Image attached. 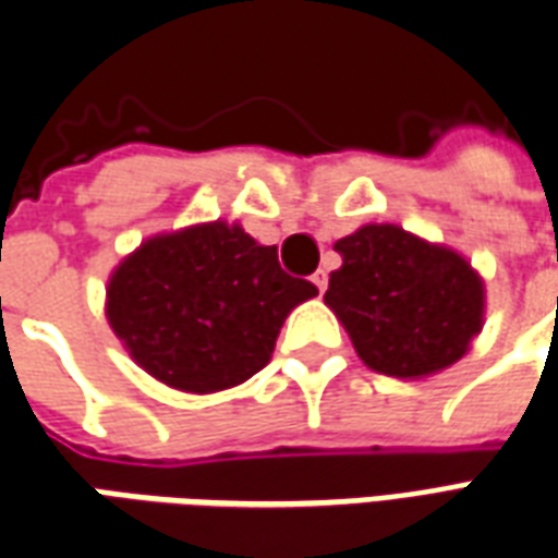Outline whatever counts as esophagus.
<instances>
[{"label": "esophagus", "mask_w": 558, "mask_h": 558, "mask_svg": "<svg viewBox=\"0 0 558 558\" xmlns=\"http://www.w3.org/2000/svg\"><path fill=\"white\" fill-rule=\"evenodd\" d=\"M311 280L316 283V290H319V292L328 290V271H325V268H319V271H316Z\"/></svg>", "instance_id": "34e87169"}]
</instances>
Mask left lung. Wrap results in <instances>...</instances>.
Wrapping results in <instances>:
<instances>
[{
  "mask_svg": "<svg viewBox=\"0 0 558 558\" xmlns=\"http://www.w3.org/2000/svg\"><path fill=\"white\" fill-rule=\"evenodd\" d=\"M325 304L369 369L426 378L461 361L482 331L485 283L452 247L396 225H363L337 242Z\"/></svg>",
  "mask_w": 558,
  "mask_h": 558,
  "instance_id": "obj_1",
  "label": "left lung"
}]
</instances>
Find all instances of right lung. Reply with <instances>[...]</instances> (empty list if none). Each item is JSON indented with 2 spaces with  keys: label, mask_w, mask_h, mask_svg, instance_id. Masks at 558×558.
<instances>
[{
  "label": "right lung",
  "mask_w": 558,
  "mask_h": 558,
  "mask_svg": "<svg viewBox=\"0 0 558 558\" xmlns=\"http://www.w3.org/2000/svg\"><path fill=\"white\" fill-rule=\"evenodd\" d=\"M278 247L209 221L142 242L111 271L106 316L144 373L185 393L247 381L275 352L292 307L316 295Z\"/></svg>",
  "instance_id": "add662e5"
}]
</instances>
